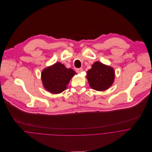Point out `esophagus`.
<instances>
[{"mask_svg":"<svg viewBox=\"0 0 152 152\" xmlns=\"http://www.w3.org/2000/svg\"><path fill=\"white\" fill-rule=\"evenodd\" d=\"M83 70V69L82 68H77L76 69V72L77 73H80L81 72H82Z\"/></svg>","mask_w":152,"mask_h":152,"instance_id":"1","label":"esophagus"}]
</instances>
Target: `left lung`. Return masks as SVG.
<instances>
[{"label": "left lung", "mask_w": 152, "mask_h": 152, "mask_svg": "<svg viewBox=\"0 0 152 152\" xmlns=\"http://www.w3.org/2000/svg\"><path fill=\"white\" fill-rule=\"evenodd\" d=\"M86 77L92 89L102 91L108 89L113 84L115 72L112 67L97 61L87 71Z\"/></svg>", "instance_id": "1"}]
</instances>
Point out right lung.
<instances>
[{"label":"right lung","mask_w":152,"mask_h":152,"mask_svg":"<svg viewBox=\"0 0 152 152\" xmlns=\"http://www.w3.org/2000/svg\"><path fill=\"white\" fill-rule=\"evenodd\" d=\"M76 72L71 68H66L60 63H56L44 69L42 80L44 88L53 94H59L66 89V86Z\"/></svg>","instance_id":"obj_1"}]
</instances>
